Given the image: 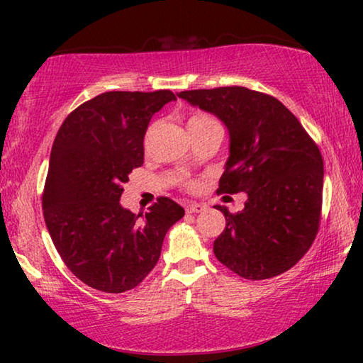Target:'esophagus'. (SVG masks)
<instances>
[{"mask_svg":"<svg viewBox=\"0 0 363 363\" xmlns=\"http://www.w3.org/2000/svg\"><path fill=\"white\" fill-rule=\"evenodd\" d=\"M206 205H203V203H189L187 206H186V211L187 213H203V211H206Z\"/></svg>","mask_w":363,"mask_h":363,"instance_id":"1","label":"esophagus"}]
</instances>
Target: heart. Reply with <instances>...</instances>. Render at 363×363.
Returning a JSON list of instances; mask_svg holds the SVG:
<instances>
[{
  "instance_id": "obj_1",
  "label": "heart",
  "mask_w": 363,
  "mask_h": 363,
  "mask_svg": "<svg viewBox=\"0 0 363 363\" xmlns=\"http://www.w3.org/2000/svg\"><path fill=\"white\" fill-rule=\"evenodd\" d=\"M211 120H213L211 116H208L205 113H194L192 116H190L189 125H199V123H206ZM199 186H200V182L196 179H184L182 181V187L186 190H190V192H195V190L199 189Z\"/></svg>"
}]
</instances>
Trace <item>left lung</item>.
Here are the masks:
<instances>
[{"instance_id":"obj_1","label":"left lung","mask_w":363,"mask_h":363,"mask_svg":"<svg viewBox=\"0 0 363 363\" xmlns=\"http://www.w3.org/2000/svg\"><path fill=\"white\" fill-rule=\"evenodd\" d=\"M181 99L224 123L230 155L219 194L247 192L238 213L225 206L214 255L248 280L291 269L314 243L322 211L323 160L317 144L275 97L243 86L182 91Z\"/></svg>"}]
</instances>
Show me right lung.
Segmentation results:
<instances>
[{
  "instance_id": "1",
  "label": "right lung",
  "mask_w": 363,
  "mask_h": 363,
  "mask_svg": "<svg viewBox=\"0 0 363 363\" xmlns=\"http://www.w3.org/2000/svg\"><path fill=\"white\" fill-rule=\"evenodd\" d=\"M176 101L167 89L108 91L83 102L54 139L43 190V214L70 272L91 288L123 293L158 262L163 238L184 208L158 196L149 213L120 205L128 174L144 163V136L153 113Z\"/></svg>"
}]
</instances>
